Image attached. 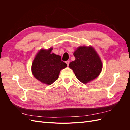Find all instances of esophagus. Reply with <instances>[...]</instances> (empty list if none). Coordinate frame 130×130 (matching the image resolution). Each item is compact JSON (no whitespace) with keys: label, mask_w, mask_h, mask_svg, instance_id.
<instances>
[{"label":"esophagus","mask_w":130,"mask_h":130,"mask_svg":"<svg viewBox=\"0 0 130 130\" xmlns=\"http://www.w3.org/2000/svg\"><path fill=\"white\" fill-rule=\"evenodd\" d=\"M66 63L67 64V66H68L69 65V61H66Z\"/></svg>","instance_id":"1"}]
</instances>
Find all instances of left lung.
<instances>
[{"label":"left lung","mask_w":130,"mask_h":130,"mask_svg":"<svg viewBox=\"0 0 130 130\" xmlns=\"http://www.w3.org/2000/svg\"><path fill=\"white\" fill-rule=\"evenodd\" d=\"M75 60L69 64L77 79L87 84L99 75L103 64L98 53L92 46H80L75 51Z\"/></svg>","instance_id":"obj_1"}]
</instances>
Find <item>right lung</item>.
I'll use <instances>...</instances> for the list:
<instances>
[{"label":"right lung","instance_id":"add662e5","mask_svg":"<svg viewBox=\"0 0 130 130\" xmlns=\"http://www.w3.org/2000/svg\"><path fill=\"white\" fill-rule=\"evenodd\" d=\"M48 50L41 49L34 58L31 70L34 77L45 84L51 85L57 80L61 69L67 65L62 61L61 57Z\"/></svg>","mask_w":130,"mask_h":130}]
</instances>
